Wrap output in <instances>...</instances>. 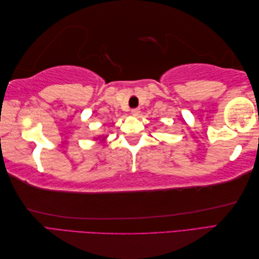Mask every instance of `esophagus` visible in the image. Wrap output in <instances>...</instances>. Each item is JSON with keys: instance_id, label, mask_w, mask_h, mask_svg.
<instances>
[{"instance_id": "obj_1", "label": "esophagus", "mask_w": 259, "mask_h": 259, "mask_svg": "<svg viewBox=\"0 0 259 259\" xmlns=\"http://www.w3.org/2000/svg\"><path fill=\"white\" fill-rule=\"evenodd\" d=\"M139 113H140V109H138V108H135V109L131 110V114L135 115V117L139 115Z\"/></svg>"}]
</instances>
